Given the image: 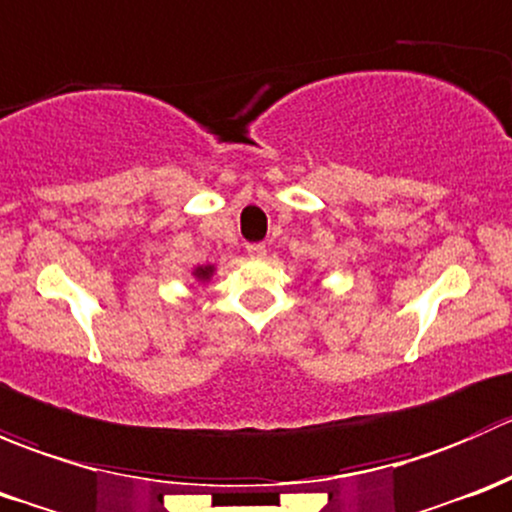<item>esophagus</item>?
Masks as SVG:
<instances>
[{
	"mask_svg": "<svg viewBox=\"0 0 512 512\" xmlns=\"http://www.w3.org/2000/svg\"><path fill=\"white\" fill-rule=\"evenodd\" d=\"M247 255L255 257V260H262V257L267 255V250L262 242H250V245H247Z\"/></svg>",
	"mask_w": 512,
	"mask_h": 512,
	"instance_id": "esophagus-1",
	"label": "esophagus"
}]
</instances>
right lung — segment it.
I'll return each mask as SVG.
<instances>
[{
	"mask_svg": "<svg viewBox=\"0 0 512 512\" xmlns=\"http://www.w3.org/2000/svg\"><path fill=\"white\" fill-rule=\"evenodd\" d=\"M193 275L198 277V280H210V275H213V267H198Z\"/></svg>",
	"mask_w": 512,
	"mask_h": 512,
	"instance_id": "add662e5",
	"label": "right lung"
}]
</instances>
